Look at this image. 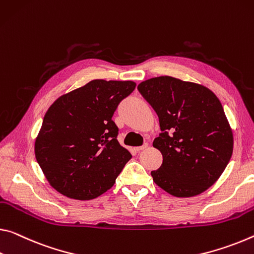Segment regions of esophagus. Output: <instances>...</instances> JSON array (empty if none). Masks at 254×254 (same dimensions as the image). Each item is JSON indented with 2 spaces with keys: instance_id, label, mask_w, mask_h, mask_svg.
Masks as SVG:
<instances>
[{
  "instance_id": "esophagus-1",
  "label": "esophagus",
  "mask_w": 254,
  "mask_h": 254,
  "mask_svg": "<svg viewBox=\"0 0 254 254\" xmlns=\"http://www.w3.org/2000/svg\"><path fill=\"white\" fill-rule=\"evenodd\" d=\"M146 148H148V143H144L143 146H140V147H135L134 150L135 151H141V150H143V149H146Z\"/></svg>"
}]
</instances>
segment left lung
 <instances>
[{
  "label": "left lung",
  "instance_id": "8db88e82",
  "mask_svg": "<svg viewBox=\"0 0 254 254\" xmlns=\"http://www.w3.org/2000/svg\"><path fill=\"white\" fill-rule=\"evenodd\" d=\"M159 118L152 142L163 164L154 182L178 198L198 195L220 178L233 154V131L217 96L202 84L164 75L138 86Z\"/></svg>",
  "mask_w": 254,
  "mask_h": 254
}]
</instances>
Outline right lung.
<instances>
[{
    "label": "right lung",
    "mask_w": 254,
    "mask_h": 254,
    "mask_svg": "<svg viewBox=\"0 0 254 254\" xmlns=\"http://www.w3.org/2000/svg\"><path fill=\"white\" fill-rule=\"evenodd\" d=\"M133 81L92 80L55 100L44 116L35 156L52 188L67 198L91 200L114 185L131 159L112 120Z\"/></svg>",
    "instance_id": "add662e5"
}]
</instances>
